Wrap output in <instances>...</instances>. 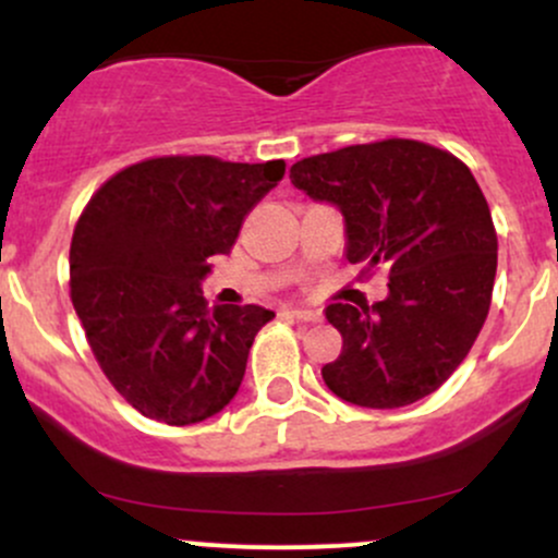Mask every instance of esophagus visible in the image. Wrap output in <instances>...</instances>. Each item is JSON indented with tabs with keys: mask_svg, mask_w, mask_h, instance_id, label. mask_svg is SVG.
I'll return each instance as SVG.
<instances>
[{
	"mask_svg": "<svg viewBox=\"0 0 558 558\" xmlns=\"http://www.w3.org/2000/svg\"><path fill=\"white\" fill-rule=\"evenodd\" d=\"M288 315H291L293 319H301V323H319V312L317 310H304V306H293Z\"/></svg>",
	"mask_w": 558,
	"mask_h": 558,
	"instance_id": "esophagus-1",
	"label": "esophagus"
}]
</instances>
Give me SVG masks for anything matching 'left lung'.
Wrapping results in <instances>:
<instances>
[{"label":"left lung","instance_id":"8db88e82","mask_svg":"<svg viewBox=\"0 0 558 558\" xmlns=\"http://www.w3.org/2000/svg\"><path fill=\"white\" fill-rule=\"evenodd\" d=\"M291 183L343 215L345 259L388 272L373 306L330 304L343 336L323 380L338 399L399 409L438 390L464 362L490 310L498 241L464 162L409 138L306 157Z\"/></svg>","mask_w":558,"mask_h":558}]
</instances>
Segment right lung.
<instances>
[{
	"label": "right lung",
	"instance_id": "right-lung-1",
	"mask_svg": "<svg viewBox=\"0 0 558 558\" xmlns=\"http://www.w3.org/2000/svg\"><path fill=\"white\" fill-rule=\"evenodd\" d=\"M283 172V159L157 157L120 170L83 209L70 299L101 373L144 417L196 425L239 393L254 336L275 312L209 310L202 280Z\"/></svg>",
	"mask_w": 558,
	"mask_h": 558
}]
</instances>
